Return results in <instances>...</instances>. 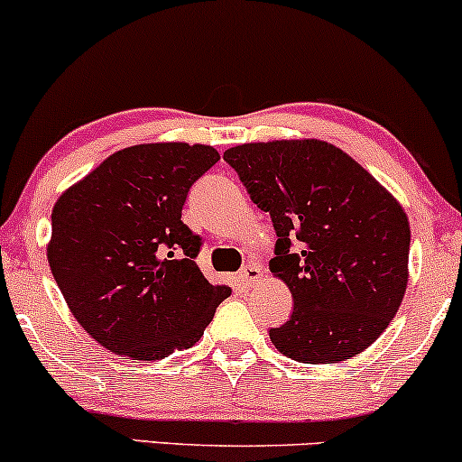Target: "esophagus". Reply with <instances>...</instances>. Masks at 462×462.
Segmentation results:
<instances>
[{
  "label": "esophagus",
  "mask_w": 462,
  "mask_h": 462,
  "mask_svg": "<svg viewBox=\"0 0 462 462\" xmlns=\"http://www.w3.org/2000/svg\"><path fill=\"white\" fill-rule=\"evenodd\" d=\"M238 282H241L243 286H254L258 282V280L263 278V272H261V264L258 263H247L245 267L241 269V272H238Z\"/></svg>",
  "instance_id": "esophagus-1"
}]
</instances>
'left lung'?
Returning <instances> with one entry per match:
<instances>
[{"mask_svg":"<svg viewBox=\"0 0 462 462\" xmlns=\"http://www.w3.org/2000/svg\"><path fill=\"white\" fill-rule=\"evenodd\" d=\"M275 230L272 273L293 315L269 337L298 363L367 349L400 309L411 227L393 195L338 147L317 139L245 143L224 153Z\"/></svg>","mask_w":462,"mask_h":462,"instance_id":"1","label":"left lung"}]
</instances>
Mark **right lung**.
Listing matches in <instances>:
<instances>
[{
	"label": "right lung",
	"instance_id": "obj_1",
	"mask_svg": "<svg viewBox=\"0 0 462 462\" xmlns=\"http://www.w3.org/2000/svg\"><path fill=\"white\" fill-rule=\"evenodd\" d=\"M217 161L210 145H134L56 201L47 261L99 346L134 360L182 352L232 293L201 275V236L182 221L190 187Z\"/></svg>",
	"mask_w": 462,
	"mask_h": 462
}]
</instances>
